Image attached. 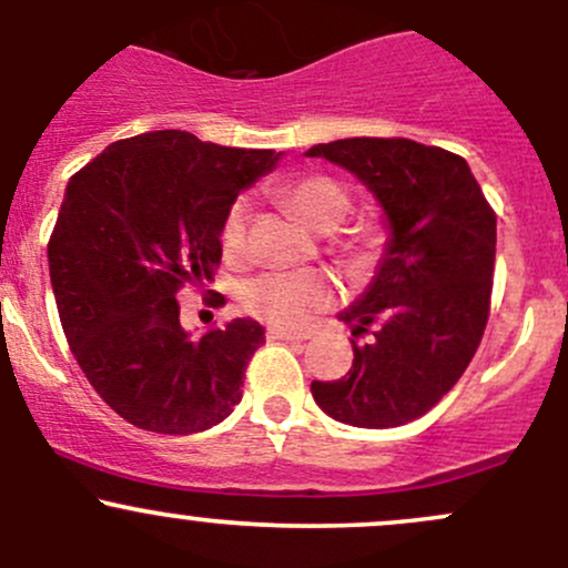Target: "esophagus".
<instances>
[{"label":"esophagus","instance_id":"obj_1","mask_svg":"<svg viewBox=\"0 0 568 568\" xmlns=\"http://www.w3.org/2000/svg\"><path fill=\"white\" fill-rule=\"evenodd\" d=\"M272 341H307V332H294V329H285V326H268L266 332Z\"/></svg>","mask_w":568,"mask_h":568}]
</instances>
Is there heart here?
<instances>
[{"mask_svg":"<svg viewBox=\"0 0 568 568\" xmlns=\"http://www.w3.org/2000/svg\"><path fill=\"white\" fill-rule=\"evenodd\" d=\"M283 200L316 233L335 231L352 209L346 189L324 175H307L288 183L283 189ZM247 216V200H236L227 209L225 222H222V244L231 255L244 250ZM242 302L247 313L268 324L302 329L335 302V283L318 272H266L244 285Z\"/></svg>","mask_w":568,"mask_h":568,"instance_id":"obj_1","label":"heart"}]
</instances>
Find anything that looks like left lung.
<instances>
[{
  "label": "left lung",
  "mask_w": 568,
  "mask_h": 568,
  "mask_svg": "<svg viewBox=\"0 0 568 568\" xmlns=\"http://www.w3.org/2000/svg\"><path fill=\"white\" fill-rule=\"evenodd\" d=\"M305 156L348 170L379 203L387 244L368 288L337 313L352 335L343 379L313 382L316 404L357 428L426 415L467 371L489 318L497 220L469 164L415 140L321 142Z\"/></svg>",
  "instance_id": "1"
}]
</instances>
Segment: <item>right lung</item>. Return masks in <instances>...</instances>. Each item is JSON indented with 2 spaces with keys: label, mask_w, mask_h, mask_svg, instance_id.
Masks as SVG:
<instances>
[{
  "label": "right lung",
  "mask_w": 568,
  "mask_h": 568,
  "mask_svg": "<svg viewBox=\"0 0 568 568\" xmlns=\"http://www.w3.org/2000/svg\"><path fill=\"white\" fill-rule=\"evenodd\" d=\"M280 159L164 129L112 142L68 181L49 242L57 313L90 385L136 428L197 434L242 400L263 326L194 337L178 291L214 277L227 209Z\"/></svg>",
  "instance_id": "1"
}]
</instances>
